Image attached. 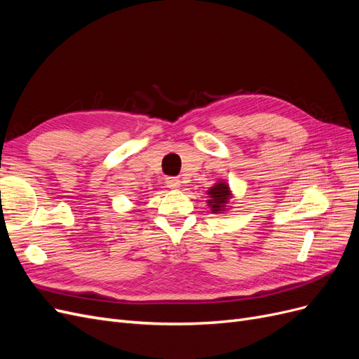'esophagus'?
<instances>
[{
  "label": "esophagus",
  "instance_id": "esophagus-1",
  "mask_svg": "<svg viewBox=\"0 0 359 359\" xmlns=\"http://www.w3.org/2000/svg\"><path fill=\"white\" fill-rule=\"evenodd\" d=\"M166 184L169 189H180L181 187V180L175 178V177H170L166 180Z\"/></svg>",
  "mask_w": 359,
  "mask_h": 359
}]
</instances>
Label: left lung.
<instances>
[{
    "label": "left lung",
    "mask_w": 359,
    "mask_h": 359,
    "mask_svg": "<svg viewBox=\"0 0 359 359\" xmlns=\"http://www.w3.org/2000/svg\"><path fill=\"white\" fill-rule=\"evenodd\" d=\"M208 194V206L211 208L212 214H224L227 210H229V201L232 199V191L229 184H227L224 180H219L210 190L206 191Z\"/></svg>",
    "instance_id": "obj_1"
}]
</instances>
